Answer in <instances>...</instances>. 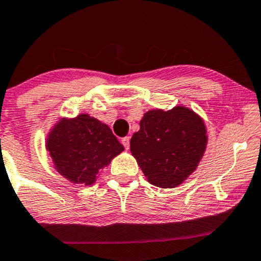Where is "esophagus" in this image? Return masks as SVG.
<instances>
[{
    "label": "esophagus",
    "mask_w": 261,
    "mask_h": 261,
    "mask_svg": "<svg viewBox=\"0 0 261 261\" xmlns=\"http://www.w3.org/2000/svg\"><path fill=\"white\" fill-rule=\"evenodd\" d=\"M129 141H130L129 137H124V138H122V144L124 145L125 149H128V148H129Z\"/></svg>",
    "instance_id": "obj_1"
}]
</instances>
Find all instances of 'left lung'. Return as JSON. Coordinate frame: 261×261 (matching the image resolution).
I'll return each mask as SVG.
<instances>
[{"label":"left lung","mask_w":261,"mask_h":261,"mask_svg":"<svg viewBox=\"0 0 261 261\" xmlns=\"http://www.w3.org/2000/svg\"><path fill=\"white\" fill-rule=\"evenodd\" d=\"M130 139V152L150 184L180 186L197 169L208 136L204 120L193 109L176 106L144 113Z\"/></svg>","instance_id":"obj_1"}]
</instances>
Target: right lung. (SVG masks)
I'll list each match as a JSON object with an SVG mask.
<instances>
[{
  "label": "right lung",
  "instance_id": "right-lung-1",
  "mask_svg": "<svg viewBox=\"0 0 261 261\" xmlns=\"http://www.w3.org/2000/svg\"><path fill=\"white\" fill-rule=\"evenodd\" d=\"M46 149L61 175L73 184L89 187L124 147L107 124L81 113L55 123L47 134Z\"/></svg>",
  "mask_w": 261,
  "mask_h": 261
}]
</instances>
